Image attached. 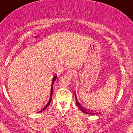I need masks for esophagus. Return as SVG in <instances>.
Masks as SVG:
<instances>
[{
  "mask_svg": "<svg viewBox=\"0 0 133 133\" xmlns=\"http://www.w3.org/2000/svg\"><path fill=\"white\" fill-rule=\"evenodd\" d=\"M66 74L69 77H72V76H74L76 74V71L72 69H70L66 72Z\"/></svg>",
  "mask_w": 133,
  "mask_h": 133,
  "instance_id": "obj_1",
  "label": "esophagus"
}]
</instances>
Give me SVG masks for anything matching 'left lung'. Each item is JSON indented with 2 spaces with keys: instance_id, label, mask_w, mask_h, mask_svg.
<instances>
[{
  "instance_id": "1",
  "label": "left lung",
  "mask_w": 133,
  "mask_h": 133,
  "mask_svg": "<svg viewBox=\"0 0 133 133\" xmlns=\"http://www.w3.org/2000/svg\"><path fill=\"white\" fill-rule=\"evenodd\" d=\"M76 104L77 105V106H78L79 108V109H80L82 111V112H84V113L89 114H94L100 113V112H94V111H91V110H89V109H86V108H84L83 106H82L80 104H79V103L78 102V101H77V97H76Z\"/></svg>"
}]
</instances>
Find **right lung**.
Listing matches in <instances>:
<instances>
[{
    "instance_id": "1",
    "label": "right lung",
    "mask_w": 133,
    "mask_h": 133,
    "mask_svg": "<svg viewBox=\"0 0 133 133\" xmlns=\"http://www.w3.org/2000/svg\"><path fill=\"white\" fill-rule=\"evenodd\" d=\"M56 78H57V76H56V74H55L54 76V77H53L52 82V87H51V95H50V98H49V99L48 102H47V103L46 104V105H45V106L44 107L43 109H42L41 111H39V112H42V111H43L44 110H45V109H46V108H47V106H48L50 104V103H51V101H52V93H53V86H52V84H53V83H54V81L56 80Z\"/></svg>"
}]
</instances>
